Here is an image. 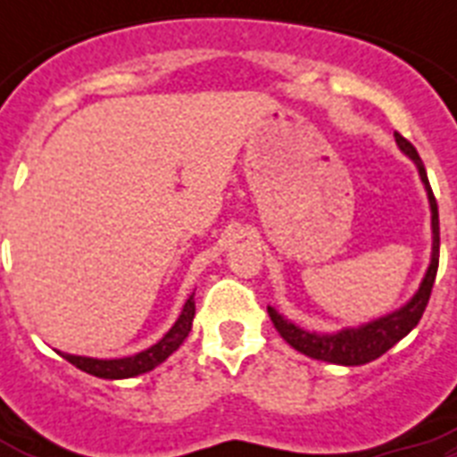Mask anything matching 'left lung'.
I'll return each mask as SVG.
<instances>
[{"label":"left lung","mask_w":457,"mask_h":457,"mask_svg":"<svg viewBox=\"0 0 457 457\" xmlns=\"http://www.w3.org/2000/svg\"><path fill=\"white\" fill-rule=\"evenodd\" d=\"M394 137H396L398 149L411 158L415 168H418L420 179L425 185L427 199H429V211H432V258H429V268H427L425 278L420 282L418 292L412 294L411 299L405 301L401 308L370 320V322H362L358 327H344L339 332H308L303 327L294 325L292 320H287L272 305H268V315H270L272 325L279 332V337L289 346L296 348L299 353L308 355V358H315V361L346 365V368L365 365V362L375 361V358L386 353L394 344H398L405 334L411 332L412 327L418 325L427 308V301H429V294H432L436 270H439V211H436V199H434L432 187H429V179H427L425 165H422V158L415 152V146L405 137H401L398 132Z\"/></svg>","instance_id":"obj_1"}]
</instances>
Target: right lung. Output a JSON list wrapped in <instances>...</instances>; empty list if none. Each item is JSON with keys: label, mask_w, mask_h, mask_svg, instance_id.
<instances>
[{"label": "right lung", "mask_w": 457, "mask_h": 457, "mask_svg": "<svg viewBox=\"0 0 457 457\" xmlns=\"http://www.w3.org/2000/svg\"><path fill=\"white\" fill-rule=\"evenodd\" d=\"M194 294L182 305L179 318L175 320V325L154 344V346L145 348L135 355H125V358H89V355H73L59 351L68 362H73L75 368H80L87 375L102 377V379H128V377L145 375L149 370L158 368L161 362L172 355L182 346V341L187 339V334L192 332L194 320Z\"/></svg>", "instance_id": "right-lung-1"}]
</instances>
